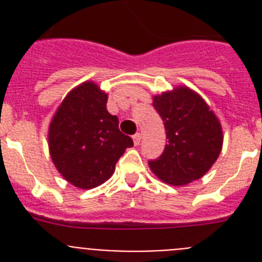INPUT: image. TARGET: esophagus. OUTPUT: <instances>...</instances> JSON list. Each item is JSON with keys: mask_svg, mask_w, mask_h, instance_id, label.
Masks as SVG:
<instances>
[{"mask_svg": "<svg viewBox=\"0 0 262 262\" xmlns=\"http://www.w3.org/2000/svg\"><path fill=\"white\" fill-rule=\"evenodd\" d=\"M133 139H134V143H135V145H138L139 143H140V140H142V135L138 133L133 136Z\"/></svg>", "mask_w": 262, "mask_h": 262, "instance_id": "obj_1", "label": "esophagus"}]
</instances>
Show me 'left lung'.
Returning a JSON list of instances; mask_svg holds the SVG:
<instances>
[{
	"mask_svg": "<svg viewBox=\"0 0 262 262\" xmlns=\"http://www.w3.org/2000/svg\"><path fill=\"white\" fill-rule=\"evenodd\" d=\"M152 99L163 118L168 144L160 159L148 163L149 168L159 180L172 186L200 180L221 155V122L205 99L185 85Z\"/></svg>",
	"mask_w": 262,
	"mask_h": 262,
	"instance_id": "left-lung-1",
	"label": "left lung"
}]
</instances>
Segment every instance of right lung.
I'll list each match as a JSON object with an SVG mask.
<instances>
[{"mask_svg":"<svg viewBox=\"0 0 262 262\" xmlns=\"http://www.w3.org/2000/svg\"><path fill=\"white\" fill-rule=\"evenodd\" d=\"M107 93L93 81L69 92L48 127V149L57 172L73 186L89 190L113 176L129 136L119 131V120L106 108Z\"/></svg>","mask_w":262,"mask_h":262,"instance_id":"add662e5","label":"right lung"}]
</instances>
